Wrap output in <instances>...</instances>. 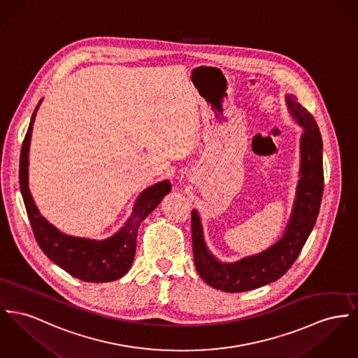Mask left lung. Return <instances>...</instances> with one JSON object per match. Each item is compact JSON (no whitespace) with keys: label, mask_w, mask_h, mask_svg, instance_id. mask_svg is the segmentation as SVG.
Listing matches in <instances>:
<instances>
[{"label":"left lung","mask_w":358,"mask_h":358,"mask_svg":"<svg viewBox=\"0 0 358 358\" xmlns=\"http://www.w3.org/2000/svg\"><path fill=\"white\" fill-rule=\"evenodd\" d=\"M287 107L306 131L301 137V169L293 213L285 235L258 255L221 263L208 251L196 210L191 213L194 263L201 278L215 289L236 293L257 289L281 278L301 252L319 215L324 187L323 143L317 123L297 97L286 96Z\"/></svg>","instance_id":"left-lung-1"}]
</instances>
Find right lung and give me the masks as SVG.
<instances>
[{
  "label": "right lung",
  "mask_w": 358,
  "mask_h": 358,
  "mask_svg": "<svg viewBox=\"0 0 358 358\" xmlns=\"http://www.w3.org/2000/svg\"><path fill=\"white\" fill-rule=\"evenodd\" d=\"M39 104L32 114L25 134L19 168L20 190L34 236L48 258L73 277L85 282L115 281L129 271L133 263L140 224L171 191V185L168 180H164L143 191L137 198L129 221L118 234L107 240L95 241L61 234L39 215L28 190L29 140Z\"/></svg>",
  "instance_id": "obj_1"
}]
</instances>
